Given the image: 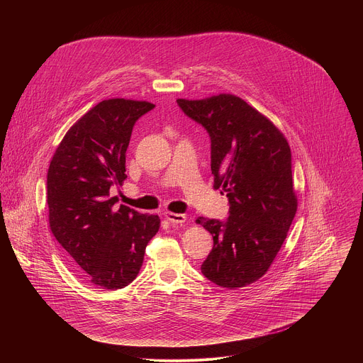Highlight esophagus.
I'll list each match as a JSON object with an SVG mask.
<instances>
[{"instance_id": "obj_1", "label": "esophagus", "mask_w": 363, "mask_h": 363, "mask_svg": "<svg viewBox=\"0 0 363 363\" xmlns=\"http://www.w3.org/2000/svg\"><path fill=\"white\" fill-rule=\"evenodd\" d=\"M164 217L171 221L172 224H184L186 217L184 214H175V213H169V211H165L164 213Z\"/></svg>"}]
</instances>
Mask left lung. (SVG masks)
<instances>
[{
	"label": "left lung",
	"mask_w": 363,
	"mask_h": 363,
	"mask_svg": "<svg viewBox=\"0 0 363 363\" xmlns=\"http://www.w3.org/2000/svg\"><path fill=\"white\" fill-rule=\"evenodd\" d=\"M177 103L208 132L214 188L230 203L225 221L196 220L214 240L201 272L221 287H244L266 274L297 211L290 146L273 122L234 94Z\"/></svg>",
	"instance_id": "obj_1"
}]
</instances>
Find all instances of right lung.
<instances>
[{"mask_svg": "<svg viewBox=\"0 0 363 363\" xmlns=\"http://www.w3.org/2000/svg\"><path fill=\"white\" fill-rule=\"evenodd\" d=\"M149 101L103 100L65 135L47 172L50 230L67 260L99 289L132 283L145 248L158 233V216L115 206L111 188L126 179V149Z\"/></svg>", "mask_w": 363, "mask_h": 363, "instance_id": "right-lung-1", "label": "right lung"}]
</instances>
